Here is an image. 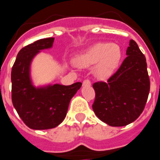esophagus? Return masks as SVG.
<instances>
[{
  "label": "esophagus",
  "instance_id": "1",
  "mask_svg": "<svg viewBox=\"0 0 160 160\" xmlns=\"http://www.w3.org/2000/svg\"><path fill=\"white\" fill-rule=\"evenodd\" d=\"M82 86H91V82L88 79H86V80H84L83 82H82Z\"/></svg>",
  "mask_w": 160,
  "mask_h": 160
}]
</instances>
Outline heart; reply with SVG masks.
<instances>
[{
  "label": "heart",
  "mask_w": 160,
  "mask_h": 160,
  "mask_svg": "<svg viewBox=\"0 0 160 160\" xmlns=\"http://www.w3.org/2000/svg\"><path fill=\"white\" fill-rule=\"evenodd\" d=\"M121 49L117 44L100 42L95 44L74 58L78 68H88L95 63L94 73L101 79L111 76L118 66L121 59Z\"/></svg>",
  "instance_id": "obj_1"
}]
</instances>
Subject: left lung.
<instances>
[{
    "label": "left lung",
    "mask_w": 160,
    "mask_h": 160,
    "mask_svg": "<svg viewBox=\"0 0 160 160\" xmlns=\"http://www.w3.org/2000/svg\"><path fill=\"white\" fill-rule=\"evenodd\" d=\"M128 56L107 82L93 83L95 100L92 109L100 120L112 127L135 121L143 111L150 82L146 58L138 44L130 40Z\"/></svg>",
    "instance_id": "8db88e82"
}]
</instances>
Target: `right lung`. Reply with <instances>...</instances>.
Returning <instances> with one entry per match:
<instances>
[{
	"mask_svg": "<svg viewBox=\"0 0 160 160\" xmlns=\"http://www.w3.org/2000/svg\"><path fill=\"white\" fill-rule=\"evenodd\" d=\"M54 38L36 41L20 50L12 69V99L17 113L27 127L36 130L57 127L66 117L69 102L82 82L64 86L49 84L35 87L31 64L36 55L52 47Z\"/></svg>",
	"mask_w": 160,
	"mask_h": 160,
	"instance_id": "add662e5",
	"label": "right lung"
}]
</instances>
